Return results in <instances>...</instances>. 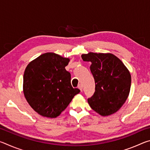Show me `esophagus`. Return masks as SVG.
<instances>
[{
    "mask_svg": "<svg viewBox=\"0 0 150 150\" xmlns=\"http://www.w3.org/2000/svg\"><path fill=\"white\" fill-rule=\"evenodd\" d=\"M78 88H79V89L81 90V91H83V85H81V84L79 85V86H78Z\"/></svg>",
    "mask_w": 150,
    "mask_h": 150,
    "instance_id": "34e87169",
    "label": "esophagus"
}]
</instances>
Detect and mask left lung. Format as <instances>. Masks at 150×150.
Here are the masks:
<instances>
[{
  "instance_id": "1",
  "label": "left lung",
  "mask_w": 150,
  "mask_h": 150,
  "mask_svg": "<svg viewBox=\"0 0 150 150\" xmlns=\"http://www.w3.org/2000/svg\"><path fill=\"white\" fill-rule=\"evenodd\" d=\"M84 62H91L90 70L95 79V92L88 103L103 116L113 115L128 97L131 86L130 71L122 62L110 53L81 55Z\"/></svg>"
}]
</instances>
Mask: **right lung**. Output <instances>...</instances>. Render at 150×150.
<instances>
[{"mask_svg": "<svg viewBox=\"0 0 150 150\" xmlns=\"http://www.w3.org/2000/svg\"><path fill=\"white\" fill-rule=\"evenodd\" d=\"M70 59L52 52L30 62L24 71L23 93L30 106L40 115L56 118L80 92L71 84L65 67Z\"/></svg>", "mask_w": 150, "mask_h": 150, "instance_id": "1", "label": "right lung"}]
</instances>
